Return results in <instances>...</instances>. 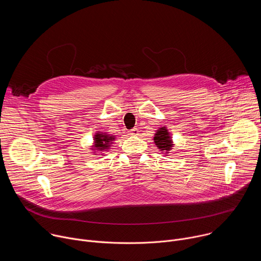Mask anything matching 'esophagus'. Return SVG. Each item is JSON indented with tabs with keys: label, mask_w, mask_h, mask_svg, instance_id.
<instances>
[{
	"label": "esophagus",
	"mask_w": 261,
	"mask_h": 261,
	"mask_svg": "<svg viewBox=\"0 0 261 261\" xmlns=\"http://www.w3.org/2000/svg\"><path fill=\"white\" fill-rule=\"evenodd\" d=\"M138 133H139V131L136 128L129 131V135H131V136H136V135H138Z\"/></svg>",
	"instance_id": "obj_1"
}]
</instances>
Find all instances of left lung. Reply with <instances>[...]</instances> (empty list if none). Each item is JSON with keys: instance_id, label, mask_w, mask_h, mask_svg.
I'll use <instances>...</instances> for the list:
<instances>
[{"instance_id": "1", "label": "left lung", "mask_w": 261, "mask_h": 261, "mask_svg": "<svg viewBox=\"0 0 261 261\" xmlns=\"http://www.w3.org/2000/svg\"><path fill=\"white\" fill-rule=\"evenodd\" d=\"M154 141H155V144L158 146V148L162 153L163 152H165L166 154L169 153L171 147L173 146L172 139H171L170 134L166 127H161L157 130V132L155 133Z\"/></svg>"}]
</instances>
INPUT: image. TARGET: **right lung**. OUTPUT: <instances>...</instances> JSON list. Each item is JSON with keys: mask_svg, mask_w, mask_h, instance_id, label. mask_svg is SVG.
I'll return each mask as SVG.
<instances>
[{"mask_svg": "<svg viewBox=\"0 0 261 261\" xmlns=\"http://www.w3.org/2000/svg\"><path fill=\"white\" fill-rule=\"evenodd\" d=\"M115 140V135H108L106 133H96V135L94 136V147L95 150L98 151H106L109 148L110 144L113 143V141Z\"/></svg>", "mask_w": 261, "mask_h": 261, "instance_id": "add662e5", "label": "right lung"}]
</instances>
